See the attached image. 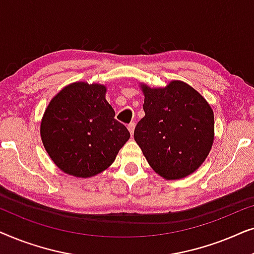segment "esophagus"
I'll list each match as a JSON object with an SVG mask.
<instances>
[{
    "instance_id": "34e87169",
    "label": "esophagus",
    "mask_w": 254,
    "mask_h": 254,
    "mask_svg": "<svg viewBox=\"0 0 254 254\" xmlns=\"http://www.w3.org/2000/svg\"><path fill=\"white\" fill-rule=\"evenodd\" d=\"M128 130L130 131V134L133 135V133H134V129H135V123H130V124H128Z\"/></svg>"
}]
</instances>
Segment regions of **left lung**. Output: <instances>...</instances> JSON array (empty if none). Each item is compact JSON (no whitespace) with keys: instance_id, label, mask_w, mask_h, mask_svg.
Listing matches in <instances>:
<instances>
[{"instance_id":"1","label":"left lung","mask_w":254,"mask_h":254,"mask_svg":"<svg viewBox=\"0 0 254 254\" xmlns=\"http://www.w3.org/2000/svg\"><path fill=\"white\" fill-rule=\"evenodd\" d=\"M145 116L134 138L155 172L165 179L190 175L209 154L214 141V113L192 86L172 81L166 88L142 85Z\"/></svg>"}]
</instances>
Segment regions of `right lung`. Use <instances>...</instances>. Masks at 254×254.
Wrapping results in <instances>:
<instances>
[{
  "label": "right lung",
  "instance_id": "right-lung-1",
  "mask_svg": "<svg viewBox=\"0 0 254 254\" xmlns=\"http://www.w3.org/2000/svg\"><path fill=\"white\" fill-rule=\"evenodd\" d=\"M100 84L74 83L62 89L45 111L40 126L44 147L68 175L92 177L103 172L130 134L118 121Z\"/></svg>",
  "mask_w": 254,
  "mask_h": 254
}]
</instances>
